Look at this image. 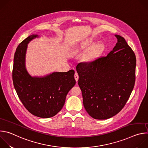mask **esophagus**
Segmentation results:
<instances>
[{
  "label": "esophagus",
  "instance_id": "34e87169",
  "mask_svg": "<svg viewBox=\"0 0 148 148\" xmlns=\"http://www.w3.org/2000/svg\"><path fill=\"white\" fill-rule=\"evenodd\" d=\"M74 78H75V81L77 82V81H78V78H79V77H78V74L77 73H75V74H74Z\"/></svg>",
  "mask_w": 148,
  "mask_h": 148
}]
</instances>
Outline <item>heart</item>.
Here are the masks:
<instances>
[{
	"instance_id": "obj_1",
	"label": "heart",
	"mask_w": 148,
	"mask_h": 148,
	"mask_svg": "<svg viewBox=\"0 0 148 148\" xmlns=\"http://www.w3.org/2000/svg\"><path fill=\"white\" fill-rule=\"evenodd\" d=\"M94 43L93 41H90L88 42L84 43L81 47V49H86L91 46ZM105 48V46L102 42H99L93 46L88 51H87L82 57V61L84 62H88L95 58L98 54L101 53Z\"/></svg>"
}]
</instances>
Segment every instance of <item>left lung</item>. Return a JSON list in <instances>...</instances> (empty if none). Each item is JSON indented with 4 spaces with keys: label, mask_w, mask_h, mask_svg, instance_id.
Here are the masks:
<instances>
[{
    "label": "left lung",
    "mask_w": 148,
    "mask_h": 148,
    "mask_svg": "<svg viewBox=\"0 0 148 148\" xmlns=\"http://www.w3.org/2000/svg\"><path fill=\"white\" fill-rule=\"evenodd\" d=\"M105 57L80 62L76 70L86 111L96 119H107L124 107L135 81L136 57L123 37Z\"/></svg>",
    "instance_id": "obj_1"
}]
</instances>
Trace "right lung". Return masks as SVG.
<instances>
[{"instance_id": "obj_1", "label": "right lung", "mask_w": 148, "mask_h": 148, "mask_svg": "<svg viewBox=\"0 0 148 148\" xmlns=\"http://www.w3.org/2000/svg\"><path fill=\"white\" fill-rule=\"evenodd\" d=\"M37 34L29 36L19 44L14 56L12 78L17 95L32 114L43 118L61 111L69 91L75 86V71L53 72L43 77H32L26 67L27 45Z\"/></svg>"}]
</instances>
